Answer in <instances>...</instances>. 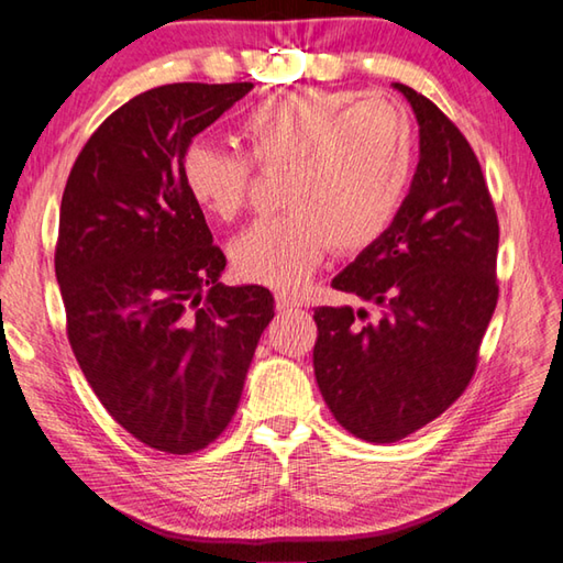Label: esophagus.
I'll use <instances>...</instances> for the list:
<instances>
[{
    "instance_id": "1",
    "label": "esophagus",
    "mask_w": 563,
    "mask_h": 563,
    "mask_svg": "<svg viewBox=\"0 0 563 563\" xmlns=\"http://www.w3.org/2000/svg\"><path fill=\"white\" fill-rule=\"evenodd\" d=\"M276 311H291V309H299L301 301L297 297H291L287 291H279L276 294Z\"/></svg>"
}]
</instances>
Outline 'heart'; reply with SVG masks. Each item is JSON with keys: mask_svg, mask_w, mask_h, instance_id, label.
I'll return each instance as SVG.
<instances>
[{"mask_svg": "<svg viewBox=\"0 0 563 563\" xmlns=\"http://www.w3.org/2000/svg\"><path fill=\"white\" fill-rule=\"evenodd\" d=\"M240 135L266 170H287L282 217L262 220L232 244L246 282L294 289L317 269L329 246L368 250L406 205L416 173V128L388 98L351 91H291L244 115ZM190 200L214 220H234L252 187L244 153L195 141L180 161Z\"/></svg>", "mask_w": 563, "mask_h": 563, "instance_id": "b5f03b06", "label": "heart"}]
</instances>
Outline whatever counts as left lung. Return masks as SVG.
Here are the masks:
<instances>
[{
  "instance_id": "1",
  "label": "left lung",
  "mask_w": 563,
  "mask_h": 563,
  "mask_svg": "<svg viewBox=\"0 0 563 563\" xmlns=\"http://www.w3.org/2000/svg\"><path fill=\"white\" fill-rule=\"evenodd\" d=\"M396 88L420 125L406 205L331 282L380 313L361 324L366 309L313 311L321 396L333 418L366 442L408 438L462 396L499 297V224L477 155L430 98Z\"/></svg>"
}]
</instances>
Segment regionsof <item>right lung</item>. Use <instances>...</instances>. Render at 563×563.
<instances>
[{"mask_svg": "<svg viewBox=\"0 0 563 563\" xmlns=\"http://www.w3.org/2000/svg\"><path fill=\"white\" fill-rule=\"evenodd\" d=\"M252 84H167L78 153L58 212L68 343L111 418L170 455L210 445L274 319L269 289L224 287V254L180 175L185 147Z\"/></svg>", "mask_w": 563, "mask_h": 563, "instance_id": "right-lung-1", "label": "right lung"}]
</instances>
